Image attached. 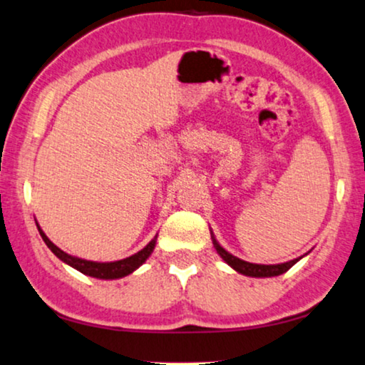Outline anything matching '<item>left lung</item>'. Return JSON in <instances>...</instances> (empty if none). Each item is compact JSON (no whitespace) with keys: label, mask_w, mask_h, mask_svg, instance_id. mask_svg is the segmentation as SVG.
I'll return each mask as SVG.
<instances>
[{"label":"left lung","mask_w":365,"mask_h":365,"mask_svg":"<svg viewBox=\"0 0 365 365\" xmlns=\"http://www.w3.org/2000/svg\"><path fill=\"white\" fill-rule=\"evenodd\" d=\"M210 235H212V241H213L215 250H217V253L222 256V259L225 261V263H227L228 266H232L236 273L245 274V276H251V278H273V276L283 274V273H286L287 269L292 268V266H294L297 261L306 256L304 255V256H301V258L286 261V263H279V264H255V263H250V261L236 258L235 255H232L230 251L225 250L223 246L218 243L217 238H215L212 230H210Z\"/></svg>","instance_id":"1"}]
</instances>
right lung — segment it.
<instances>
[{
    "label": "right lung",
    "instance_id": "obj_1",
    "mask_svg": "<svg viewBox=\"0 0 365 365\" xmlns=\"http://www.w3.org/2000/svg\"><path fill=\"white\" fill-rule=\"evenodd\" d=\"M36 225H38V223H36ZM38 232H39L41 238H43L44 243L48 245V248L53 251V253L58 256V258L63 261V263L69 264L71 268L81 271L82 274L91 276V278H97V279H119V278H124V276H129L137 268H140V266L148 259V256L153 253V250H155L157 236H158V233H157L150 240V243L145 246V248L137 251L135 255L129 256V258L117 259V261H106V263H101V261H89V259L78 258V256L68 255L66 251L58 248V246H56L53 241H51L48 236H46V233L43 232V230H41L39 225H38Z\"/></svg>",
    "mask_w": 365,
    "mask_h": 365
}]
</instances>
